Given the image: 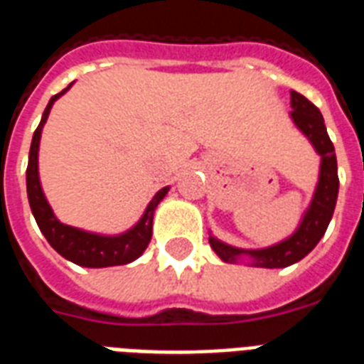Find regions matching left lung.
<instances>
[{"mask_svg": "<svg viewBox=\"0 0 364 364\" xmlns=\"http://www.w3.org/2000/svg\"><path fill=\"white\" fill-rule=\"evenodd\" d=\"M291 118L297 124L304 135L310 139L314 148L321 156V171H319V182L312 205L304 214L295 235L284 240V242L270 246L264 250H238L220 242L214 237L208 238L212 250L220 255V259L225 263L237 261L240 255H248L252 264L263 267V269H282L297 263L306 254H310L319 238L323 237L333 218L336 197H338V167H336V154H334L333 141L329 139L327 127L323 124V116L312 101H308L304 95L291 92Z\"/></svg>", "mask_w": 364, "mask_h": 364, "instance_id": "1", "label": "left lung"}]
</instances>
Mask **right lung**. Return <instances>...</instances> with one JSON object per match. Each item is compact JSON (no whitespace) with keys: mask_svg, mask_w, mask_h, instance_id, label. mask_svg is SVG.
<instances>
[{"mask_svg":"<svg viewBox=\"0 0 364 364\" xmlns=\"http://www.w3.org/2000/svg\"><path fill=\"white\" fill-rule=\"evenodd\" d=\"M71 88V84L60 94L52 95V100L46 105L43 118H41L39 127L35 129L33 139H31L30 148V161L26 168V186H28V199H30L31 212H33L35 222L39 225L41 232L45 235L52 248L56 250L58 254L73 261V263L80 264V267H92V269H101V267H112V264H126L136 259L139 255L146 250L150 238H152V220L154 210L159 205V200L164 199L168 188L159 190L154 199L150 200L144 216L141 222L136 223L132 231L124 232L120 237H101L94 232L80 231L71 225H63L56 220L54 212L46 203L43 190L39 184V173H37V152H39V141H41V129L45 126L48 112L52 109V103L65 94L67 90Z\"/></svg>","mask_w":364,"mask_h":364,"instance_id":"obj_1","label":"right lung"}]
</instances>
